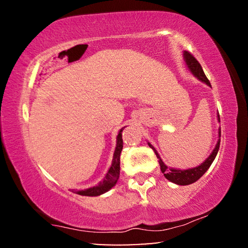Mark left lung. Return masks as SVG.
<instances>
[{
    "mask_svg": "<svg viewBox=\"0 0 248 248\" xmlns=\"http://www.w3.org/2000/svg\"><path fill=\"white\" fill-rule=\"evenodd\" d=\"M184 60H185V62H186V65H187L188 70L190 71L195 78H198L199 81L205 83L208 86H211V84H210L209 79L207 78V77H205V74L203 72L202 68H201L200 63L196 60V58L192 56L191 53L187 52V51H184ZM217 121L220 123L219 112H217ZM220 140H221V129H219V139H217L216 148L213 149V151L211 152V154L209 155L208 158L204 159V162L201 163L200 165L196 166V167H192V169H188V170L173 169V167H169L167 165H165L164 162L162 161L161 156H159V154L157 153V151L155 150L154 146L151 144L150 142H148V144H149L150 148L154 151L155 155H156V157L158 158V163H159V166H161V170H162V173L164 174L166 179H169L170 182L174 183L176 185H180V186H186V185H190L192 183L197 182V180H198L201 177V176H202L205 173V171L208 170L209 167L211 166L212 162L215 161V158L217 156V151H219Z\"/></svg>",
    "mask_w": 248,
    "mask_h": 248,
    "instance_id": "left-lung-1",
    "label": "left lung"
}]
</instances>
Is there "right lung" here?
Returning a JSON list of instances; mask_svg holds the SVG:
<instances>
[{"mask_svg":"<svg viewBox=\"0 0 248 248\" xmlns=\"http://www.w3.org/2000/svg\"><path fill=\"white\" fill-rule=\"evenodd\" d=\"M124 128H121L119 130L118 136H117V144L114 152V156H112L111 166L110 169L108 170L106 175H105V177L100 180L98 185H96V186L90 187L84 190H78L75 191V194L81 195V196L96 197V196L105 194V192H107L108 190H110L111 188L117 184V182H118L119 174H120V153L121 151H123V146H124L123 133L121 132H123Z\"/></svg>","mask_w":248,"mask_h":248,"instance_id":"obj_1","label":"right lung"}]
</instances>
